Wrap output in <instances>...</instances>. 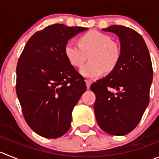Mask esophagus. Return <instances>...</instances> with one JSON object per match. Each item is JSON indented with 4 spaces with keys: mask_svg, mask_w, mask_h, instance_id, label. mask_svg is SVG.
Returning a JSON list of instances; mask_svg holds the SVG:
<instances>
[{
    "mask_svg": "<svg viewBox=\"0 0 159 159\" xmlns=\"http://www.w3.org/2000/svg\"><path fill=\"white\" fill-rule=\"evenodd\" d=\"M85 83H86V85H87V89H90V86H91V82L89 81V80H85Z\"/></svg>",
    "mask_w": 159,
    "mask_h": 159,
    "instance_id": "esophagus-1",
    "label": "esophagus"
}]
</instances>
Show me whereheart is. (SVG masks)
I'll use <instances>...</instances> for the list:
<instances>
[{"mask_svg":"<svg viewBox=\"0 0 159 159\" xmlns=\"http://www.w3.org/2000/svg\"><path fill=\"white\" fill-rule=\"evenodd\" d=\"M78 44L68 42L65 47V54L69 63L79 68L89 55L90 61L80 70L84 78H97L105 70L113 71L121 58V49L109 35L98 30H90L81 35Z\"/></svg>","mask_w":159,"mask_h":159,"instance_id":"b5f03b06","label":"heart"}]
</instances>
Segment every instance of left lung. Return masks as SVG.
<instances>
[{
  "label": "left lung",
  "instance_id": "1",
  "mask_svg": "<svg viewBox=\"0 0 159 159\" xmlns=\"http://www.w3.org/2000/svg\"><path fill=\"white\" fill-rule=\"evenodd\" d=\"M102 30L119 38L121 58L113 71L91 85L96 96L94 113L103 131L112 135H125L139 125L148 105L152 61L143 38L134 30L121 25Z\"/></svg>",
  "mask_w": 159,
  "mask_h": 159
}]
</instances>
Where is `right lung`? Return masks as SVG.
<instances>
[{
  "label": "right lung",
  "instance_id": "1",
  "mask_svg": "<svg viewBox=\"0 0 159 159\" xmlns=\"http://www.w3.org/2000/svg\"><path fill=\"white\" fill-rule=\"evenodd\" d=\"M88 28L55 24L28 40L17 62L16 92L34 132L57 139L68 131L71 112L86 91L84 78L65 54L68 40Z\"/></svg>",
  "mask_w": 159,
  "mask_h": 159
}]
</instances>
